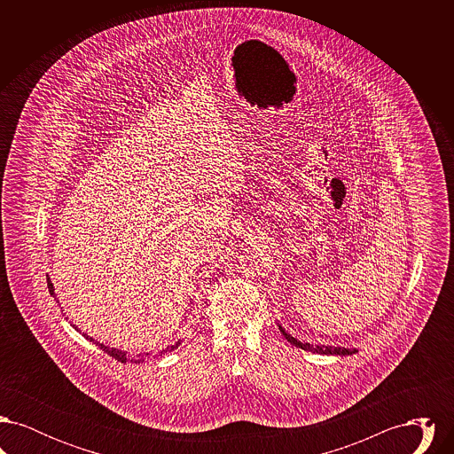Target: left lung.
I'll list each match as a JSON object with an SVG mask.
<instances>
[{
	"label": "left lung",
	"instance_id": "obj_1",
	"mask_svg": "<svg viewBox=\"0 0 454 454\" xmlns=\"http://www.w3.org/2000/svg\"><path fill=\"white\" fill-rule=\"evenodd\" d=\"M279 330H281L282 335L287 339V342H291L293 346L302 348V350H309V352H315V354H326V356H352L356 354L357 350L356 348H347V347H335V346H309L308 342H301L298 339H294L293 335H289L281 325H279Z\"/></svg>",
	"mask_w": 454,
	"mask_h": 454
}]
</instances>
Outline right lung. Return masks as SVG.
Masks as SVG:
<instances>
[{"mask_svg":"<svg viewBox=\"0 0 454 454\" xmlns=\"http://www.w3.org/2000/svg\"><path fill=\"white\" fill-rule=\"evenodd\" d=\"M47 287H49V293L54 296V286H52V282H51L49 278H47ZM73 326H74V325H73ZM74 328L78 330V326H74ZM78 332H80V330H78ZM83 335H85V339H88L90 342H93V344H97V346L100 347V348H102L106 354H108L110 357H114L115 361H121V363H128V361H130V363H136V364H137V363H141V361H145V359H137V361H136V359H130V357L126 356V352H122V350H119V348H114V347L104 346V344H100V342L93 340L91 337H88L87 333H83ZM175 347H178V344L172 346V348H175Z\"/></svg>","mask_w":454,"mask_h":454,"instance_id":"obj_1","label":"right lung"}]
</instances>
